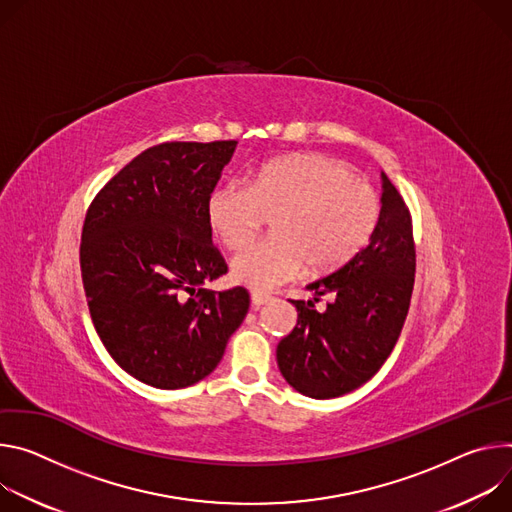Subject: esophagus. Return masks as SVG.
Returning <instances> with one entry per match:
<instances>
[{"instance_id":"1","label":"esophagus","mask_w":512,"mask_h":512,"mask_svg":"<svg viewBox=\"0 0 512 512\" xmlns=\"http://www.w3.org/2000/svg\"><path fill=\"white\" fill-rule=\"evenodd\" d=\"M272 301V295L270 293H264V291H252V307L254 309H260L264 307L266 303Z\"/></svg>"}]
</instances>
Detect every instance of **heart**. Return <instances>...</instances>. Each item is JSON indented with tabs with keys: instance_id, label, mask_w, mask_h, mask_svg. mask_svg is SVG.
<instances>
[{
	"instance_id": "obj_1",
	"label": "heart",
	"mask_w": 512,
	"mask_h": 512,
	"mask_svg": "<svg viewBox=\"0 0 512 512\" xmlns=\"http://www.w3.org/2000/svg\"><path fill=\"white\" fill-rule=\"evenodd\" d=\"M272 217V236L232 262L234 278L254 289L291 280L303 268L323 276L348 264L380 217L376 189L344 160L291 154L264 162L248 185L227 183L207 201V219L232 252L248 248Z\"/></svg>"
}]
</instances>
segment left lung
<instances>
[{
	"label": "left lung",
	"mask_w": 512,
	"mask_h": 512,
	"mask_svg": "<svg viewBox=\"0 0 512 512\" xmlns=\"http://www.w3.org/2000/svg\"><path fill=\"white\" fill-rule=\"evenodd\" d=\"M415 266L411 211L382 173V207L370 242L348 264L311 282V301H291L299 319L276 348L285 380L311 399H333L368 382L401 335ZM323 294L332 301L317 312Z\"/></svg>",
	"instance_id": "obj_1"
}]
</instances>
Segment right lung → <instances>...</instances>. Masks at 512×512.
I'll return each instance as SVG.
<instances>
[{"instance_id": "add662e5", "label": "right lung", "mask_w": 512, "mask_h": 512, "mask_svg": "<svg viewBox=\"0 0 512 512\" xmlns=\"http://www.w3.org/2000/svg\"><path fill=\"white\" fill-rule=\"evenodd\" d=\"M236 144L150 146L87 209L79 260L95 331L113 360L154 388L211 374L248 313L246 289H201L227 272L207 201Z\"/></svg>"}]
</instances>
